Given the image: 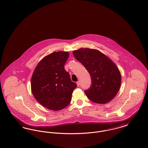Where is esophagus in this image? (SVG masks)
<instances>
[{"instance_id": "34e87169", "label": "esophagus", "mask_w": 148, "mask_h": 148, "mask_svg": "<svg viewBox=\"0 0 148 148\" xmlns=\"http://www.w3.org/2000/svg\"><path fill=\"white\" fill-rule=\"evenodd\" d=\"M77 86H79V85H80V82L79 81L77 82Z\"/></svg>"}]
</instances>
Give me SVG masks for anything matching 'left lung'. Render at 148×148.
I'll return each mask as SVG.
<instances>
[{
  "instance_id": "8db88e82",
  "label": "left lung",
  "mask_w": 148,
  "mask_h": 148,
  "mask_svg": "<svg viewBox=\"0 0 148 148\" xmlns=\"http://www.w3.org/2000/svg\"><path fill=\"white\" fill-rule=\"evenodd\" d=\"M73 55L82 64L92 77L90 88L85 91L92 102L106 104L119 92L121 76L115 64L98 50L81 48L74 50Z\"/></svg>"
}]
</instances>
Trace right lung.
<instances>
[{
  "mask_svg": "<svg viewBox=\"0 0 148 148\" xmlns=\"http://www.w3.org/2000/svg\"><path fill=\"white\" fill-rule=\"evenodd\" d=\"M69 56L67 51L53 52L42 58L33 73V95L39 103L50 110L58 111L68 106L77 86L64 69Z\"/></svg>",
  "mask_w": 148,
  "mask_h": 148,
  "instance_id": "add662e5",
  "label": "right lung"
}]
</instances>
